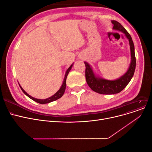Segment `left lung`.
Wrapping results in <instances>:
<instances>
[{"label": "left lung", "mask_w": 152, "mask_h": 152, "mask_svg": "<svg viewBox=\"0 0 152 152\" xmlns=\"http://www.w3.org/2000/svg\"><path fill=\"white\" fill-rule=\"evenodd\" d=\"M112 23L113 24V29L123 32L129 40L131 55V62L126 73L120 78L115 80H107L96 77L94 75L91 66L86 62H84L86 67L85 77L87 84L93 91L101 94H113L121 92L131 81L134 74L136 69V61L134 52V43L130 34L118 21H112Z\"/></svg>", "instance_id": "left-lung-1"}]
</instances>
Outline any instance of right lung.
I'll use <instances>...</instances> for the list:
<instances>
[{
    "label": "right lung",
    "mask_w": 152,
    "mask_h": 152,
    "mask_svg": "<svg viewBox=\"0 0 152 152\" xmlns=\"http://www.w3.org/2000/svg\"><path fill=\"white\" fill-rule=\"evenodd\" d=\"M73 64L71 65L69 68L66 71V75H65V77H64V82H63V83H62L61 88L59 89V90L54 94L53 96H52L51 97H49V98H47V99H36V98H34L32 96H31L30 95H29L28 93H27L23 89L21 88V86L20 85L21 90L23 91V92L27 96H28L29 98H31V99H32L33 101L37 102L39 104H47V103H49V102H53V101H55L58 99H59L60 97H61L62 96V95L64 94V92H65V90H66V78H67V75L69 72V71L70 70L71 68H72Z\"/></svg>",
    "instance_id": "obj_1"
}]
</instances>
